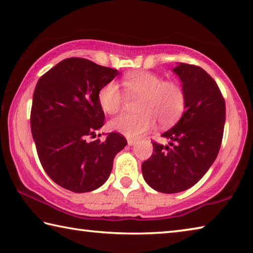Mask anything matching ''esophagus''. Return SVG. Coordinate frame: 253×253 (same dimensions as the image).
Returning a JSON list of instances; mask_svg holds the SVG:
<instances>
[{"label":"esophagus","instance_id":"obj_1","mask_svg":"<svg viewBox=\"0 0 253 253\" xmlns=\"http://www.w3.org/2000/svg\"><path fill=\"white\" fill-rule=\"evenodd\" d=\"M136 142L137 140L135 139V138H127V143H128V145H134V144H136Z\"/></svg>","mask_w":253,"mask_h":253}]
</instances>
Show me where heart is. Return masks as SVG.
<instances>
[{"mask_svg": "<svg viewBox=\"0 0 253 253\" xmlns=\"http://www.w3.org/2000/svg\"><path fill=\"white\" fill-rule=\"evenodd\" d=\"M122 85L128 97H139L135 114H123L109 123L110 129L127 137H138L154 127L158 119L161 125H170L182 116L186 105L185 90L175 80H164L154 72L136 70L123 77ZM123 92L115 81L106 83L98 91V102L109 115L122 110Z\"/></svg>", "mask_w": 253, "mask_h": 253, "instance_id": "heart-1", "label": "heart"}]
</instances>
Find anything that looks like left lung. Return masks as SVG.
<instances>
[{
	"label": "left lung",
	"mask_w": 253,
	"mask_h": 253,
	"mask_svg": "<svg viewBox=\"0 0 253 253\" xmlns=\"http://www.w3.org/2000/svg\"><path fill=\"white\" fill-rule=\"evenodd\" d=\"M173 71L185 90V111L162 135L169 146L153 142L152 156L142 164L148 185L168 194L185 191L204 176L219 154L225 123L224 98L207 71L187 63Z\"/></svg>",
	"instance_id": "obj_1"
}]
</instances>
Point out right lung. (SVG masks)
<instances>
[{
    "instance_id": "obj_1",
    "label": "right lung",
    "mask_w": 253,
    "mask_h": 253,
    "mask_svg": "<svg viewBox=\"0 0 253 253\" xmlns=\"http://www.w3.org/2000/svg\"><path fill=\"white\" fill-rule=\"evenodd\" d=\"M118 74L88 59L68 58L46 71L34 89L30 121L40 163L54 183L75 193L100 187L127 144L117 131L108 132L104 142L87 140L104 126L98 91Z\"/></svg>"
}]
</instances>
